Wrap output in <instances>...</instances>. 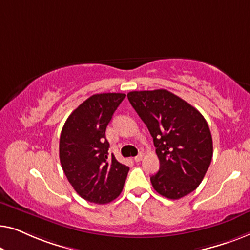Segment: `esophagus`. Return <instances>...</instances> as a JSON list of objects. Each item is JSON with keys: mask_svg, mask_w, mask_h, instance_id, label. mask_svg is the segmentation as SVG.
I'll list each match as a JSON object with an SVG mask.
<instances>
[{"mask_svg": "<svg viewBox=\"0 0 250 250\" xmlns=\"http://www.w3.org/2000/svg\"><path fill=\"white\" fill-rule=\"evenodd\" d=\"M143 157H144V154L143 153H139L138 155H137L133 160H135V162H140V161L143 160Z\"/></svg>", "mask_w": 250, "mask_h": 250, "instance_id": "34e87169", "label": "esophagus"}]
</instances>
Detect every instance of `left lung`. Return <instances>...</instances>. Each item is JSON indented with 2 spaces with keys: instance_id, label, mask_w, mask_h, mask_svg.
<instances>
[{
  "instance_id": "obj_1",
  "label": "left lung",
  "mask_w": 250,
  "mask_h": 250,
  "mask_svg": "<svg viewBox=\"0 0 250 250\" xmlns=\"http://www.w3.org/2000/svg\"><path fill=\"white\" fill-rule=\"evenodd\" d=\"M128 100L153 137L160 170L153 188L168 199L190 194L205 177L213 156L208 125L200 112L165 89L130 91Z\"/></svg>"
}]
</instances>
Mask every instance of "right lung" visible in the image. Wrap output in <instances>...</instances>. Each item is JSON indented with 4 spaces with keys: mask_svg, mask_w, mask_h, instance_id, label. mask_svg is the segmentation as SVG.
Listing matches in <instances>:
<instances>
[{
    "mask_svg": "<svg viewBox=\"0 0 250 250\" xmlns=\"http://www.w3.org/2000/svg\"><path fill=\"white\" fill-rule=\"evenodd\" d=\"M125 97L121 93L95 94L62 128L59 149L63 172L77 194L90 203H110L124 189L129 167L108 155L105 130Z\"/></svg>",
    "mask_w": 250,
    "mask_h": 250,
    "instance_id": "obj_1",
    "label": "right lung"
}]
</instances>
